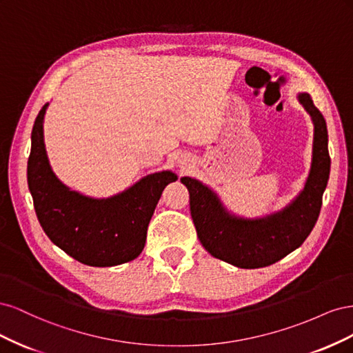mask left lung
Returning <instances> with one entry per match:
<instances>
[{
	"instance_id": "obj_1",
	"label": "left lung",
	"mask_w": 353,
	"mask_h": 353,
	"mask_svg": "<svg viewBox=\"0 0 353 353\" xmlns=\"http://www.w3.org/2000/svg\"><path fill=\"white\" fill-rule=\"evenodd\" d=\"M299 101L314 121L312 166L299 197L274 216L244 221L223 212L212 191L191 178H181L190 193V210L197 237L212 256L239 268H263L283 259L311 234L323 205V193L330 175L327 125L323 113L303 92Z\"/></svg>"
}]
</instances>
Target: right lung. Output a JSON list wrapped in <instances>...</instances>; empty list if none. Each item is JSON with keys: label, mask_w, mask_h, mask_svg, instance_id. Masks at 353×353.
<instances>
[{"label": "right lung", "mask_w": 353, "mask_h": 353, "mask_svg": "<svg viewBox=\"0 0 353 353\" xmlns=\"http://www.w3.org/2000/svg\"><path fill=\"white\" fill-rule=\"evenodd\" d=\"M39 110L28 160V185L38 221L48 239L73 259L90 266H114L144 249L148 222L172 172L147 176L125 193L105 200L83 197L63 185L50 168Z\"/></svg>", "instance_id": "right-lung-1"}]
</instances>
